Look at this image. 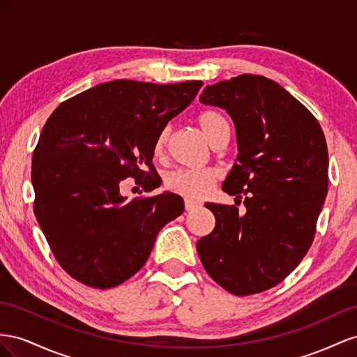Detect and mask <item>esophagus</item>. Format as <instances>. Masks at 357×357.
Segmentation results:
<instances>
[{"label":"esophagus","instance_id":"1","mask_svg":"<svg viewBox=\"0 0 357 357\" xmlns=\"http://www.w3.org/2000/svg\"><path fill=\"white\" fill-rule=\"evenodd\" d=\"M197 206H200L199 202L191 200V199H185V209L187 211H192V209H196Z\"/></svg>","mask_w":357,"mask_h":357}]
</instances>
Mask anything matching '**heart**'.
<instances>
[{"label":"heart","instance_id":"b5f03b06","mask_svg":"<svg viewBox=\"0 0 357 357\" xmlns=\"http://www.w3.org/2000/svg\"><path fill=\"white\" fill-rule=\"evenodd\" d=\"M197 124L212 146L221 139L230 137V122L218 110H203L197 116ZM167 137L169 130L165 128L155 139V155H161L165 152ZM217 178L218 173L215 169H179L167 175L166 187L187 199H200L208 195Z\"/></svg>","mask_w":357,"mask_h":357}]
</instances>
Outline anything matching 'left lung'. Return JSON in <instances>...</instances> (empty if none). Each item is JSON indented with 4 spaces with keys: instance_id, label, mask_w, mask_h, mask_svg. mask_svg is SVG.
<instances>
[{
    "instance_id": "left-lung-1",
    "label": "left lung",
    "mask_w": 357,
    "mask_h": 357,
    "mask_svg": "<svg viewBox=\"0 0 357 357\" xmlns=\"http://www.w3.org/2000/svg\"><path fill=\"white\" fill-rule=\"evenodd\" d=\"M200 103L233 119L238 157L221 188L247 212L206 203L215 227L197 252L213 281L248 296L277 286L308 252L328 195V146L311 112L264 76L208 85Z\"/></svg>"
}]
</instances>
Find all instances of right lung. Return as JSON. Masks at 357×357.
<instances>
[{"label":"right lung","instance_id":"1","mask_svg":"<svg viewBox=\"0 0 357 357\" xmlns=\"http://www.w3.org/2000/svg\"><path fill=\"white\" fill-rule=\"evenodd\" d=\"M202 85L112 80L49 116L33 154L34 213L70 277L101 290L119 286L144 266L158 231L184 212L175 192L127 202L119 185L135 178L145 191L157 188L155 139Z\"/></svg>","mask_w":357,"mask_h":357}]
</instances>
